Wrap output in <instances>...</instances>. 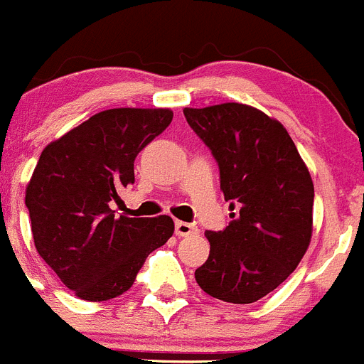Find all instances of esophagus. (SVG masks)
Listing matches in <instances>:
<instances>
[{
	"mask_svg": "<svg viewBox=\"0 0 364 364\" xmlns=\"http://www.w3.org/2000/svg\"><path fill=\"white\" fill-rule=\"evenodd\" d=\"M175 234L180 237L193 236V234H198V227L186 221H175Z\"/></svg>",
	"mask_w": 364,
	"mask_h": 364,
	"instance_id": "34e87169",
	"label": "esophagus"
}]
</instances>
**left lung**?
<instances>
[{
  "instance_id": "1",
  "label": "left lung",
  "mask_w": 364,
  "mask_h": 364,
  "mask_svg": "<svg viewBox=\"0 0 364 364\" xmlns=\"http://www.w3.org/2000/svg\"><path fill=\"white\" fill-rule=\"evenodd\" d=\"M220 166L230 223L207 230L209 259L195 272L207 295L252 304L302 261L313 234L314 186L288 130L243 103L184 109Z\"/></svg>"
}]
</instances>
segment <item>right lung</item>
I'll return each mask as SVG.
<instances>
[{"label": "right lung", "mask_w": 364, "mask_h": 364, "mask_svg": "<svg viewBox=\"0 0 364 364\" xmlns=\"http://www.w3.org/2000/svg\"><path fill=\"white\" fill-rule=\"evenodd\" d=\"M169 109H110L48 144L26 186L33 243L78 299L102 302L132 288L148 255L173 236L169 216L117 218L137 154L171 123Z\"/></svg>", "instance_id": "add662e5"}]
</instances>
